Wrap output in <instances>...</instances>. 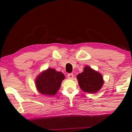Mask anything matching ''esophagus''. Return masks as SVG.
I'll return each mask as SVG.
<instances>
[{
	"instance_id": "esophagus-1",
	"label": "esophagus",
	"mask_w": 132,
	"mask_h": 132,
	"mask_svg": "<svg viewBox=\"0 0 132 132\" xmlns=\"http://www.w3.org/2000/svg\"><path fill=\"white\" fill-rule=\"evenodd\" d=\"M67 77H68V79H72L73 78V77H74V75H73V74H72V73H70V74H68V75H67Z\"/></svg>"
}]
</instances>
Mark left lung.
<instances>
[{
  "label": "left lung",
  "instance_id": "1",
  "mask_svg": "<svg viewBox=\"0 0 132 132\" xmlns=\"http://www.w3.org/2000/svg\"><path fill=\"white\" fill-rule=\"evenodd\" d=\"M77 79L80 89L91 94L97 93L104 84L102 75L88 65L85 67L83 72L77 75Z\"/></svg>",
  "mask_w": 132,
  "mask_h": 132
}]
</instances>
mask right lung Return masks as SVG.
<instances>
[{"label": "right lung", "instance_id": "add662e5", "mask_svg": "<svg viewBox=\"0 0 132 132\" xmlns=\"http://www.w3.org/2000/svg\"><path fill=\"white\" fill-rule=\"evenodd\" d=\"M64 79L65 76L62 73L48 68L37 76L35 84L39 93L47 96H52L59 91Z\"/></svg>", "mask_w": 132, "mask_h": 132}]
</instances>
